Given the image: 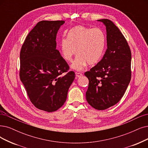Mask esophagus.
Segmentation results:
<instances>
[{
    "label": "esophagus",
    "mask_w": 148,
    "mask_h": 148,
    "mask_svg": "<svg viewBox=\"0 0 148 148\" xmlns=\"http://www.w3.org/2000/svg\"><path fill=\"white\" fill-rule=\"evenodd\" d=\"M75 75L76 77H81V76H82V74L79 72H75Z\"/></svg>",
    "instance_id": "obj_1"
}]
</instances>
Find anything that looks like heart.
I'll use <instances>...</instances> for the list:
<instances>
[{
    "label": "heart",
    "instance_id": "heart-1",
    "mask_svg": "<svg viewBox=\"0 0 148 148\" xmlns=\"http://www.w3.org/2000/svg\"><path fill=\"white\" fill-rule=\"evenodd\" d=\"M106 45V37L101 28H90L82 25L70 29L67 38H62L60 42L62 57L71 62L77 52L72 67L76 70L83 69L88 63H98L103 56Z\"/></svg>",
    "mask_w": 148,
    "mask_h": 148
}]
</instances>
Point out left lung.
Instances as JSON below:
<instances>
[{
    "label": "left lung",
    "instance_id": "left-lung-1",
    "mask_svg": "<svg viewBox=\"0 0 148 148\" xmlns=\"http://www.w3.org/2000/svg\"><path fill=\"white\" fill-rule=\"evenodd\" d=\"M106 27L107 45L102 60L85 72L89 81L86 99L92 107L105 110L120 101L131 79V51L125 36L111 21Z\"/></svg>",
    "mask_w": 148,
    "mask_h": 148
}]
</instances>
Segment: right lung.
Wrapping results in <instances>:
<instances>
[{"label":"right lung","instance_id":"obj_1","mask_svg":"<svg viewBox=\"0 0 148 148\" xmlns=\"http://www.w3.org/2000/svg\"><path fill=\"white\" fill-rule=\"evenodd\" d=\"M64 21L39 22L27 35L20 53L21 81L36 108L55 112L66 101L75 72L56 48V34Z\"/></svg>","mask_w":148,"mask_h":148}]
</instances>
